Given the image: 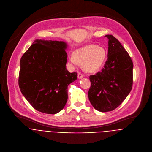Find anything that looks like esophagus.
Wrapping results in <instances>:
<instances>
[{"instance_id":"34e87169","label":"esophagus","mask_w":152,"mask_h":152,"mask_svg":"<svg viewBox=\"0 0 152 152\" xmlns=\"http://www.w3.org/2000/svg\"><path fill=\"white\" fill-rule=\"evenodd\" d=\"M77 77H78L79 79H81V78L83 77V75L82 73H79L77 74Z\"/></svg>"}]
</instances>
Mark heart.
<instances>
[{
  "instance_id": "obj_1",
  "label": "heart",
  "mask_w": 152,
  "mask_h": 152,
  "mask_svg": "<svg viewBox=\"0 0 152 152\" xmlns=\"http://www.w3.org/2000/svg\"><path fill=\"white\" fill-rule=\"evenodd\" d=\"M105 58L106 52L103 48L90 45L77 50L75 55L70 56V61L74 66L83 62V68L86 71L94 72L102 66Z\"/></svg>"
}]
</instances>
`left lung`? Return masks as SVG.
<instances>
[{"label":"left lung","mask_w":152,"mask_h":152,"mask_svg":"<svg viewBox=\"0 0 152 152\" xmlns=\"http://www.w3.org/2000/svg\"><path fill=\"white\" fill-rule=\"evenodd\" d=\"M108 38L107 59L101 71L90 76L89 100L100 112L114 110L131 92L133 84V62L119 41Z\"/></svg>","instance_id":"8db88e82"}]
</instances>
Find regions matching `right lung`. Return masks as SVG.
Segmentation results:
<instances>
[{
	"label": "right lung",
	"instance_id": "add662e5",
	"mask_svg": "<svg viewBox=\"0 0 152 152\" xmlns=\"http://www.w3.org/2000/svg\"><path fill=\"white\" fill-rule=\"evenodd\" d=\"M67 45L64 41L36 39L21 56L18 85L36 110L55 114L66 105L67 86L77 73L67 69Z\"/></svg>",
	"mask_w": 152,
	"mask_h": 152
}]
</instances>
